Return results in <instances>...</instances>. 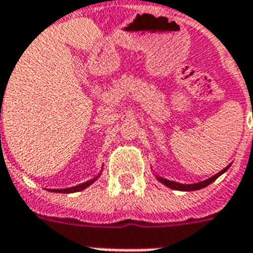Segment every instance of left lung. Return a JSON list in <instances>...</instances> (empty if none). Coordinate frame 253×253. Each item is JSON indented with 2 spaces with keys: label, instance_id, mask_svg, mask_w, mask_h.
<instances>
[{
  "label": "left lung",
  "instance_id": "left-lung-1",
  "mask_svg": "<svg viewBox=\"0 0 253 253\" xmlns=\"http://www.w3.org/2000/svg\"><path fill=\"white\" fill-rule=\"evenodd\" d=\"M228 168H230V166H227L224 169H222L219 173H216L215 176L210 177V178H208V180L201 181V182H197V184H178V182H173V181L166 180V178H163V177H159V176H156V178H158L162 184H164L166 186H168V188L170 189H174V190H182V192H192V190H198V189L206 188L208 185L211 184L212 181H215L220 174H223Z\"/></svg>",
  "mask_w": 253,
  "mask_h": 253
}]
</instances>
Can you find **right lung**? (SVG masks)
I'll use <instances>...</instances> for the list:
<instances>
[{
	"label": "right lung",
	"mask_w": 253,
	"mask_h": 253,
	"mask_svg": "<svg viewBox=\"0 0 253 253\" xmlns=\"http://www.w3.org/2000/svg\"><path fill=\"white\" fill-rule=\"evenodd\" d=\"M99 177V174L95 178H91V180L86 181V182H84V184H80L77 185V186H72V188H68V189H52L51 192H56V193H75V192H80V190H84L85 188H87L89 185H91L93 182H94L97 178Z\"/></svg>",
	"instance_id": "add662e5"
}]
</instances>
